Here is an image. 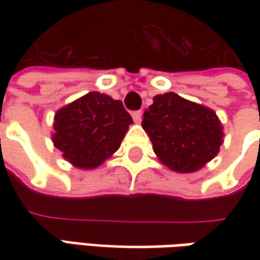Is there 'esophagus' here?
<instances>
[{
    "label": "esophagus",
    "instance_id": "obj_1",
    "mask_svg": "<svg viewBox=\"0 0 260 260\" xmlns=\"http://www.w3.org/2000/svg\"><path fill=\"white\" fill-rule=\"evenodd\" d=\"M132 117H133V120H135V123H140L142 121V117H143V111H135L133 114H132Z\"/></svg>",
    "mask_w": 260,
    "mask_h": 260
}]
</instances>
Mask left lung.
<instances>
[{"label":"left lung","mask_w":260,"mask_h":260,"mask_svg":"<svg viewBox=\"0 0 260 260\" xmlns=\"http://www.w3.org/2000/svg\"><path fill=\"white\" fill-rule=\"evenodd\" d=\"M142 125L157 159L178 174L200 171L223 145V124L214 110L175 92L156 95Z\"/></svg>","instance_id":"8db88e82"}]
</instances>
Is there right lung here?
I'll return each instance as SVG.
<instances>
[{
	"label": "right lung",
	"mask_w": 260,
	"mask_h": 260,
	"mask_svg": "<svg viewBox=\"0 0 260 260\" xmlns=\"http://www.w3.org/2000/svg\"><path fill=\"white\" fill-rule=\"evenodd\" d=\"M52 142L78 169H95L118 150L133 123L120 100L88 92L56 111Z\"/></svg>",
	"instance_id": "1"
}]
</instances>
